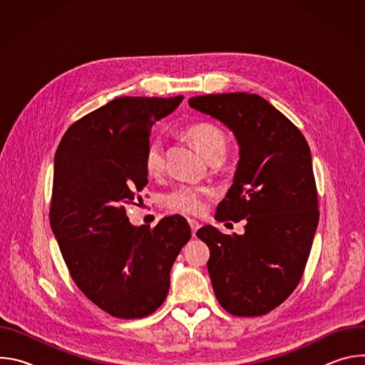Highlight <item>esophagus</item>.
<instances>
[{"label":"esophagus","mask_w":365,"mask_h":365,"mask_svg":"<svg viewBox=\"0 0 365 365\" xmlns=\"http://www.w3.org/2000/svg\"><path fill=\"white\" fill-rule=\"evenodd\" d=\"M187 222H189V227H190V230H192V235L195 237V234H196V231H197V228H199V222H196V221H193V220H189Z\"/></svg>","instance_id":"1"}]
</instances>
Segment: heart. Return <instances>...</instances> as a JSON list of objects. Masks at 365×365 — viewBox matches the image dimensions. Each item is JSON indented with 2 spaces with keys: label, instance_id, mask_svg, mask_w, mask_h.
Instances as JSON below:
<instances>
[{
  "label": "heart",
  "instance_id": "b5f03b06",
  "mask_svg": "<svg viewBox=\"0 0 365 365\" xmlns=\"http://www.w3.org/2000/svg\"><path fill=\"white\" fill-rule=\"evenodd\" d=\"M183 134L207 160L221 159L227 148L225 134L211 123H193L185 127ZM144 169L150 176H159L165 169V145L160 138H151L144 150ZM206 190L197 186L180 185L166 195V206L170 212L180 215H197L203 210Z\"/></svg>",
  "mask_w": 365,
  "mask_h": 365
}]
</instances>
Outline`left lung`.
Masks as SVG:
<instances>
[{"instance_id":"obj_1","label":"left lung","mask_w":365,"mask_h":365,"mask_svg":"<svg viewBox=\"0 0 365 365\" xmlns=\"http://www.w3.org/2000/svg\"><path fill=\"white\" fill-rule=\"evenodd\" d=\"M189 106L227 125L240 145L234 183L215 220H245V232L225 235L212 225L196 232L211 251L215 296L231 315H266L299 284L318 227L310 148L300 130L255 93L200 95Z\"/></svg>"}]
</instances>
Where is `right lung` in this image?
Here are the masks:
<instances>
[{
  "label": "right lung",
  "instance_id": "obj_1",
  "mask_svg": "<svg viewBox=\"0 0 365 365\" xmlns=\"http://www.w3.org/2000/svg\"><path fill=\"white\" fill-rule=\"evenodd\" d=\"M182 99H113L72 124L55 154L51 231L76 286L115 318H144L165 302L172 266L192 235L179 215L150 230L125 214L148 182L143 159L151 127Z\"/></svg>",
  "mask_w": 365,
  "mask_h": 365
}]
</instances>
